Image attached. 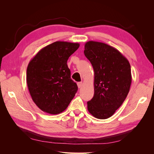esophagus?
<instances>
[{
    "mask_svg": "<svg viewBox=\"0 0 154 154\" xmlns=\"http://www.w3.org/2000/svg\"><path fill=\"white\" fill-rule=\"evenodd\" d=\"M77 85H78V88H81L82 87V82H78L77 83Z\"/></svg>",
    "mask_w": 154,
    "mask_h": 154,
    "instance_id": "1",
    "label": "esophagus"
}]
</instances>
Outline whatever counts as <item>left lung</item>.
<instances>
[{"label": "left lung", "mask_w": 154, "mask_h": 154, "mask_svg": "<svg viewBox=\"0 0 154 154\" xmlns=\"http://www.w3.org/2000/svg\"><path fill=\"white\" fill-rule=\"evenodd\" d=\"M84 54L94 72V94L87 102L88 110L97 119H107L128 94L132 82L130 63L118 50L98 42H87Z\"/></svg>", "instance_id": "obj_1"}]
</instances>
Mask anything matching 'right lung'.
Wrapping results in <instances>:
<instances>
[{
	"mask_svg": "<svg viewBox=\"0 0 154 154\" xmlns=\"http://www.w3.org/2000/svg\"><path fill=\"white\" fill-rule=\"evenodd\" d=\"M78 43L57 41L42 49L29 62L26 81L32 101L42 111L58 114L66 110L78 91L67 62Z\"/></svg>",
	"mask_w": 154,
	"mask_h": 154,
	"instance_id": "1",
	"label": "right lung"
}]
</instances>
